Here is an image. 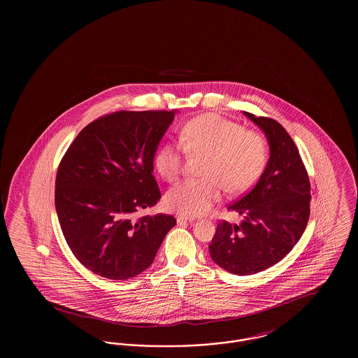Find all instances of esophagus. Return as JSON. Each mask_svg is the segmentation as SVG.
Masks as SVG:
<instances>
[{
    "instance_id": "1",
    "label": "esophagus",
    "mask_w": 358,
    "mask_h": 358,
    "mask_svg": "<svg viewBox=\"0 0 358 358\" xmlns=\"http://www.w3.org/2000/svg\"><path fill=\"white\" fill-rule=\"evenodd\" d=\"M192 219H189L187 216H177V222L181 224V222H190Z\"/></svg>"
}]
</instances>
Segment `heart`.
Listing matches in <instances>:
<instances>
[{
    "mask_svg": "<svg viewBox=\"0 0 358 358\" xmlns=\"http://www.w3.org/2000/svg\"><path fill=\"white\" fill-rule=\"evenodd\" d=\"M205 154L201 173L171 189L166 206L184 216H200L222 200L225 187L243 193L255 184L267 164V145L255 131L244 130L235 122L217 114H203L187 120L181 142H164L154 154V166L169 182L178 180L185 154Z\"/></svg>",
    "mask_w": 358,
    "mask_h": 358,
    "instance_id": "obj_1",
    "label": "heart"
}]
</instances>
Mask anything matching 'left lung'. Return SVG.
<instances>
[{"label": "left lung", "mask_w": 358, "mask_h": 358, "mask_svg": "<svg viewBox=\"0 0 358 358\" xmlns=\"http://www.w3.org/2000/svg\"><path fill=\"white\" fill-rule=\"evenodd\" d=\"M267 136L270 159L255 187L228 205L244 219L222 222L209 244L216 264L236 275L267 270L289 254L310 216V181L299 150L285 127L271 118L244 113Z\"/></svg>", "instance_id": "8db88e82"}]
</instances>
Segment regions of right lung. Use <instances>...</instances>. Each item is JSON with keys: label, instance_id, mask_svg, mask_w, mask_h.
Returning a JSON list of instances; mask_svg holds the SVG:
<instances>
[{"label": "right lung", "instance_id": "add662e5", "mask_svg": "<svg viewBox=\"0 0 358 358\" xmlns=\"http://www.w3.org/2000/svg\"><path fill=\"white\" fill-rule=\"evenodd\" d=\"M174 111H115L91 122L73 139L56 174L55 206L75 257L102 278L143 273L166 234L171 215L153 208L161 192L153 159Z\"/></svg>", "mask_w": 358, "mask_h": 358}]
</instances>
